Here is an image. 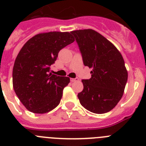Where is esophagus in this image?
<instances>
[{"instance_id": "34e87169", "label": "esophagus", "mask_w": 146, "mask_h": 146, "mask_svg": "<svg viewBox=\"0 0 146 146\" xmlns=\"http://www.w3.org/2000/svg\"><path fill=\"white\" fill-rule=\"evenodd\" d=\"M78 80H79L78 78H70V81H71V82L78 81Z\"/></svg>"}]
</instances>
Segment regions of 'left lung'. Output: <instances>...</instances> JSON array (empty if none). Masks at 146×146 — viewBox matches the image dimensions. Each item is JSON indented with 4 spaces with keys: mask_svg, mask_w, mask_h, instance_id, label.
<instances>
[{
    "mask_svg": "<svg viewBox=\"0 0 146 146\" xmlns=\"http://www.w3.org/2000/svg\"><path fill=\"white\" fill-rule=\"evenodd\" d=\"M70 33L76 38L83 64L92 69L91 78L82 80L83 90L78 94L80 104L94 113L109 112L122 98L128 80L122 55L112 43L94 30Z\"/></svg>",
    "mask_w": 146,
    "mask_h": 146,
    "instance_id": "8db88e82",
    "label": "left lung"
}]
</instances>
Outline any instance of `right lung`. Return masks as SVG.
Segmentation results:
<instances>
[{"label":"right lung","mask_w":146,"mask_h":146,"mask_svg":"<svg viewBox=\"0 0 146 146\" xmlns=\"http://www.w3.org/2000/svg\"><path fill=\"white\" fill-rule=\"evenodd\" d=\"M68 32L43 33L25 43L15 58L13 86L24 106L34 113H46L60 103L68 77L51 74L50 66L59 51L74 42Z\"/></svg>","instance_id":"obj_1"}]
</instances>
